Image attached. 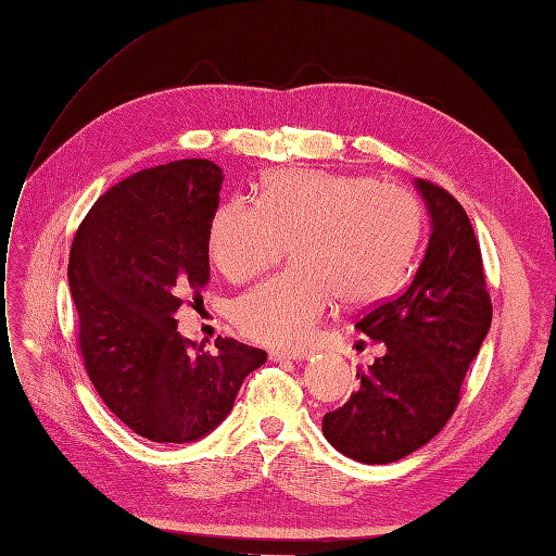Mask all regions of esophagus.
<instances>
[{"instance_id":"esophagus-1","label":"esophagus","mask_w":556,"mask_h":556,"mask_svg":"<svg viewBox=\"0 0 556 556\" xmlns=\"http://www.w3.org/2000/svg\"><path fill=\"white\" fill-rule=\"evenodd\" d=\"M306 357V351H289V353H286V351H270V359L273 362H286V359H289V362H298V359H304Z\"/></svg>"}]
</instances>
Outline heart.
<instances>
[{
	"mask_svg": "<svg viewBox=\"0 0 556 556\" xmlns=\"http://www.w3.org/2000/svg\"><path fill=\"white\" fill-rule=\"evenodd\" d=\"M421 231L419 201L399 185L330 172H279L261 203H222L208 254L229 281L275 265L291 244L295 267L240 295L238 330L256 343L293 351L309 341L337 298L345 306L380 300L392 289Z\"/></svg>",
	"mask_w": 556,
	"mask_h": 556,
	"instance_id": "1",
	"label": "heart"
}]
</instances>
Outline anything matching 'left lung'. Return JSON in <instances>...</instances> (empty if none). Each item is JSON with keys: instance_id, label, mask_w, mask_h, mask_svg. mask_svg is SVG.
Masks as SVG:
<instances>
[{"instance_id": "left-lung-1", "label": "left lung", "mask_w": 556, "mask_h": 556, "mask_svg": "<svg viewBox=\"0 0 556 556\" xmlns=\"http://www.w3.org/2000/svg\"><path fill=\"white\" fill-rule=\"evenodd\" d=\"M430 215V238L413 281L357 320L384 345L348 403L323 417V433L343 456L387 465L433 440L454 415L469 364L490 330L481 250L463 205L415 180Z\"/></svg>"}]
</instances>
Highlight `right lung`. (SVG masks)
Instances as JSON below:
<instances>
[{"instance_id": "1", "label": "right lung", "mask_w": 556, "mask_h": 556, "mask_svg": "<svg viewBox=\"0 0 556 556\" xmlns=\"http://www.w3.org/2000/svg\"><path fill=\"white\" fill-rule=\"evenodd\" d=\"M222 180L211 160L137 172L93 203L71 247L87 374L112 413L151 442L208 435L267 359L222 337L205 353L176 332L180 304L199 300L211 281L208 231Z\"/></svg>"}]
</instances>
